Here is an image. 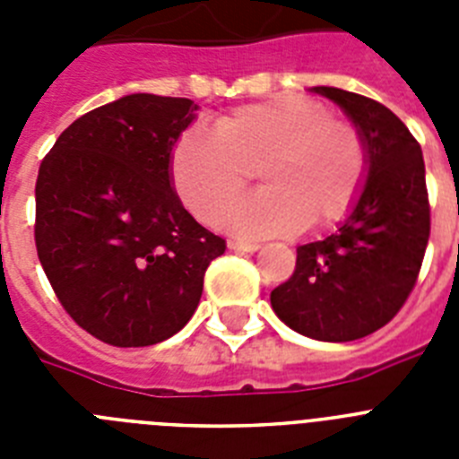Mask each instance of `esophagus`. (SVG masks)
Wrapping results in <instances>:
<instances>
[{
  "instance_id": "obj_1",
  "label": "esophagus",
  "mask_w": 459,
  "mask_h": 459,
  "mask_svg": "<svg viewBox=\"0 0 459 459\" xmlns=\"http://www.w3.org/2000/svg\"><path fill=\"white\" fill-rule=\"evenodd\" d=\"M227 248L237 250V253H255V250H259V243H248V241H238V238H230V241H227Z\"/></svg>"
}]
</instances>
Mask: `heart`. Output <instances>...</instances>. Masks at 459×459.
Returning a JSON list of instances; mask_svg holds the SVG:
<instances>
[{"label": "heart", "mask_w": 459, "mask_h": 459, "mask_svg": "<svg viewBox=\"0 0 459 459\" xmlns=\"http://www.w3.org/2000/svg\"><path fill=\"white\" fill-rule=\"evenodd\" d=\"M260 168L265 188L221 222L241 237L290 234L342 218L366 181V147L347 121L306 96H273L218 117L213 133L190 128L169 156L172 184L211 222Z\"/></svg>", "instance_id": "1"}]
</instances>
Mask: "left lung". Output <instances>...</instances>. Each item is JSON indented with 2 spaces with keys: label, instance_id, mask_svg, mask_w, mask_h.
<instances>
[{
  "label": "left lung",
  "instance_id": "left-lung-1",
  "mask_svg": "<svg viewBox=\"0 0 459 459\" xmlns=\"http://www.w3.org/2000/svg\"><path fill=\"white\" fill-rule=\"evenodd\" d=\"M310 91L360 133L366 181L333 234L296 248L294 273L271 291V307L306 338L350 342L391 322L416 285L429 237L423 152L377 100L338 87Z\"/></svg>",
  "mask_w": 459,
  "mask_h": 459
}]
</instances>
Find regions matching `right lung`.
<instances>
[{
  "label": "right lung",
  "instance_id": "obj_1",
  "mask_svg": "<svg viewBox=\"0 0 459 459\" xmlns=\"http://www.w3.org/2000/svg\"><path fill=\"white\" fill-rule=\"evenodd\" d=\"M200 105L128 93L56 137L36 179V250L93 338L149 347L179 333L225 241L181 204L169 156Z\"/></svg>",
  "mask_w": 459,
  "mask_h": 459
}]
</instances>
